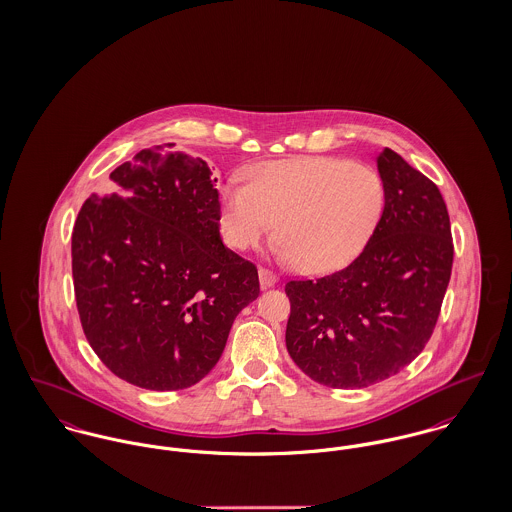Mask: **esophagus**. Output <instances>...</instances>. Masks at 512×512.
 <instances>
[{"instance_id": "34e87169", "label": "esophagus", "mask_w": 512, "mask_h": 512, "mask_svg": "<svg viewBox=\"0 0 512 512\" xmlns=\"http://www.w3.org/2000/svg\"><path fill=\"white\" fill-rule=\"evenodd\" d=\"M259 282H261L263 288H271V286H275L276 282H278V276L273 271L261 267L259 269Z\"/></svg>"}]
</instances>
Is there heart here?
<instances>
[{
	"label": "heart",
	"instance_id": "obj_1",
	"mask_svg": "<svg viewBox=\"0 0 512 512\" xmlns=\"http://www.w3.org/2000/svg\"><path fill=\"white\" fill-rule=\"evenodd\" d=\"M245 179V185L228 183L220 189L226 243L237 251L257 249L276 226V257L300 263L308 273L349 263L384 212L380 175L345 159L271 161L253 167Z\"/></svg>",
	"mask_w": 512,
	"mask_h": 512
}]
</instances>
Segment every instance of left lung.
Wrapping results in <instances>:
<instances>
[{"label":"left lung","instance_id":"left-lung-1","mask_svg":"<svg viewBox=\"0 0 512 512\" xmlns=\"http://www.w3.org/2000/svg\"><path fill=\"white\" fill-rule=\"evenodd\" d=\"M384 212L353 263L290 280L286 349L317 384L368 388L403 370L433 335L454 243L438 187L394 150L376 159Z\"/></svg>","mask_w":512,"mask_h":512}]
</instances>
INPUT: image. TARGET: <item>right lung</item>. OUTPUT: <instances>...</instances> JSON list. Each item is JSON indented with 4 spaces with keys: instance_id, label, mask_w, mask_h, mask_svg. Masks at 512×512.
Masks as SVG:
<instances>
[{
    "instance_id": "right-lung-1",
    "label": "right lung",
    "mask_w": 512,
    "mask_h": 512,
    "mask_svg": "<svg viewBox=\"0 0 512 512\" xmlns=\"http://www.w3.org/2000/svg\"><path fill=\"white\" fill-rule=\"evenodd\" d=\"M206 161L142 150L83 202L72 275L83 333L128 384L173 392L224 353L237 314L259 296L257 267L220 237V198Z\"/></svg>"
}]
</instances>
